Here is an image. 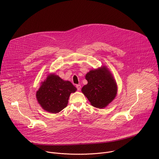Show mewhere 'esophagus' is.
Segmentation results:
<instances>
[{
    "instance_id": "34e87169",
    "label": "esophagus",
    "mask_w": 159,
    "mask_h": 159,
    "mask_svg": "<svg viewBox=\"0 0 159 159\" xmlns=\"http://www.w3.org/2000/svg\"><path fill=\"white\" fill-rule=\"evenodd\" d=\"M76 87H77V89L78 90H80V89H81V85H80V84H78V85H76Z\"/></svg>"
}]
</instances>
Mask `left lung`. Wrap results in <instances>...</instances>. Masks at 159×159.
<instances>
[{
	"label": "left lung",
	"instance_id": "left-lung-1",
	"mask_svg": "<svg viewBox=\"0 0 159 159\" xmlns=\"http://www.w3.org/2000/svg\"><path fill=\"white\" fill-rule=\"evenodd\" d=\"M85 79L88 82L82 88V92L94 107L104 108L115 98L117 84L106 66L90 70Z\"/></svg>",
	"mask_w": 159,
	"mask_h": 159
}]
</instances>
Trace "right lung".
<instances>
[{"mask_svg": "<svg viewBox=\"0 0 159 159\" xmlns=\"http://www.w3.org/2000/svg\"><path fill=\"white\" fill-rule=\"evenodd\" d=\"M76 90L77 88L70 81L63 80L53 74L41 82L36 96L44 110L58 113L67 106L70 94Z\"/></svg>", "mask_w": 159, "mask_h": 159, "instance_id": "add662e5", "label": "right lung"}]
</instances>
